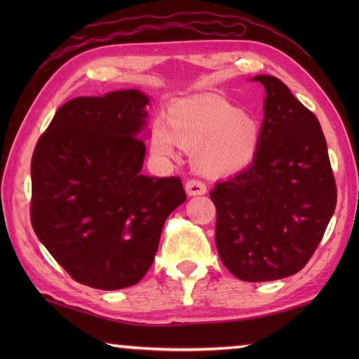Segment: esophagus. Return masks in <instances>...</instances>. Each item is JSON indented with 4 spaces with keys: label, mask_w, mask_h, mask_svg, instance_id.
<instances>
[{
    "label": "esophagus",
    "mask_w": 359,
    "mask_h": 359,
    "mask_svg": "<svg viewBox=\"0 0 359 359\" xmlns=\"http://www.w3.org/2000/svg\"><path fill=\"white\" fill-rule=\"evenodd\" d=\"M185 191L188 196H198V194H205L208 193V187H205L204 182L191 179L185 184Z\"/></svg>",
    "instance_id": "obj_1"
}]
</instances>
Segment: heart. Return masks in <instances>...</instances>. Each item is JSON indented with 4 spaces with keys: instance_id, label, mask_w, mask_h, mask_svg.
Returning a JSON list of instances; mask_svg holds the SVG:
<instances>
[{
    "instance_id": "1",
    "label": "heart",
    "mask_w": 359,
    "mask_h": 359,
    "mask_svg": "<svg viewBox=\"0 0 359 359\" xmlns=\"http://www.w3.org/2000/svg\"><path fill=\"white\" fill-rule=\"evenodd\" d=\"M150 149L156 156L175 158L180 147L193 150L199 171L224 175L252 161L259 142L257 121L229 102L212 96L175 101L166 121L158 118L150 128Z\"/></svg>"
}]
</instances>
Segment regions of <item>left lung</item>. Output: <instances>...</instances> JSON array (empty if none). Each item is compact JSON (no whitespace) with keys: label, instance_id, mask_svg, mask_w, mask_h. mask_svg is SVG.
Masks as SVG:
<instances>
[{"label":"left lung","instance_id":"8db88e82","mask_svg":"<svg viewBox=\"0 0 359 359\" xmlns=\"http://www.w3.org/2000/svg\"><path fill=\"white\" fill-rule=\"evenodd\" d=\"M266 90L264 118L252 165L210 198L215 244L231 274L269 282L299 272L318 247L337 191L320 121L274 76H255Z\"/></svg>","mask_w":359,"mask_h":359}]
</instances>
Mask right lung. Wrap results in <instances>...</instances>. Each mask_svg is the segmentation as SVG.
<instances>
[{"instance_id": "1", "label": "right lung", "mask_w": 359, "mask_h": 359, "mask_svg": "<svg viewBox=\"0 0 359 359\" xmlns=\"http://www.w3.org/2000/svg\"><path fill=\"white\" fill-rule=\"evenodd\" d=\"M149 101L139 90L74 98L36 144L33 229L57 263L92 288L141 280L166 218L187 199L179 177L141 172Z\"/></svg>"}]
</instances>
